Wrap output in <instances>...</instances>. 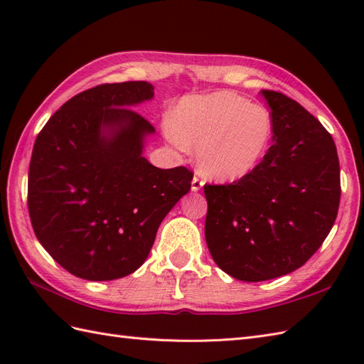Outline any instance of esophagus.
<instances>
[{"mask_svg":"<svg viewBox=\"0 0 364 364\" xmlns=\"http://www.w3.org/2000/svg\"><path fill=\"white\" fill-rule=\"evenodd\" d=\"M205 184V181H203V178H200V176H194V180H192V191L194 192H197V191H200L202 189V186Z\"/></svg>","mask_w":364,"mask_h":364,"instance_id":"1","label":"esophagus"}]
</instances>
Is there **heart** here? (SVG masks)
Returning <instances> with one entry per match:
<instances>
[{
	"label": "heart",
	"mask_w": 364,
	"mask_h": 364,
	"mask_svg": "<svg viewBox=\"0 0 364 364\" xmlns=\"http://www.w3.org/2000/svg\"><path fill=\"white\" fill-rule=\"evenodd\" d=\"M272 131L266 107L233 92L186 97L166 123L168 141L180 150L197 146L198 168L219 181L249 175L266 154Z\"/></svg>",
	"instance_id": "1"
}]
</instances>
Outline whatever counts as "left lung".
I'll use <instances>...</instances> for the list:
<instances>
[{
  "label": "left lung",
  "instance_id": "8db88e82",
  "mask_svg": "<svg viewBox=\"0 0 364 364\" xmlns=\"http://www.w3.org/2000/svg\"><path fill=\"white\" fill-rule=\"evenodd\" d=\"M274 144L249 175L205 184V237L223 272L264 282L301 267L336 220L341 180L333 137L282 92L261 90Z\"/></svg>",
  "mask_w": 364,
  "mask_h": 364
}]
</instances>
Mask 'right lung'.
<instances>
[{
    "instance_id": "1",
    "label": "right lung",
    "mask_w": 364,
    "mask_h": 364,
    "mask_svg": "<svg viewBox=\"0 0 364 364\" xmlns=\"http://www.w3.org/2000/svg\"><path fill=\"white\" fill-rule=\"evenodd\" d=\"M151 97L145 81L100 84L60 106L36 139L31 223L43 249L75 277L106 282L133 274L162 219L191 189L192 170L158 168L142 156L154 128L129 106Z\"/></svg>"
}]
</instances>
